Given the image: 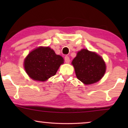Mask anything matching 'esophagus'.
Listing matches in <instances>:
<instances>
[{"label":"esophagus","mask_w":128,"mask_h":128,"mask_svg":"<svg viewBox=\"0 0 128 128\" xmlns=\"http://www.w3.org/2000/svg\"><path fill=\"white\" fill-rule=\"evenodd\" d=\"M64 61H65L66 63H69L70 58L68 56H64Z\"/></svg>","instance_id":"esophagus-1"}]
</instances>
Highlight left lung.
Here are the masks:
<instances>
[{"label":"left lung","mask_w":128,"mask_h":128,"mask_svg":"<svg viewBox=\"0 0 128 128\" xmlns=\"http://www.w3.org/2000/svg\"><path fill=\"white\" fill-rule=\"evenodd\" d=\"M72 64L77 78L85 84L99 81L106 72V64L102 58L85 49L78 52Z\"/></svg>","instance_id":"left-lung-1"}]
</instances>
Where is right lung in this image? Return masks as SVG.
Masks as SVG:
<instances>
[{
    "instance_id": "add662e5",
    "label": "right lung",
    "mask_w": 128,
    "mask_h": 128,
    "mask_svg": "<svg viewBox=\"0 0 128 128\" xmlns=\"http://www.w3.org/2000/svg\"><path fill=\"white\" fill-rule=\"evenodd\" d=\"M64 59L50 47H39L31 51L24 60V68L33 80L45 81L55 75Z\"/></svg>"
}]
</instances>
